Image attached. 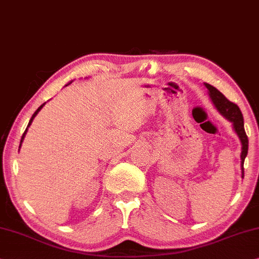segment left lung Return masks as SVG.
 Listing matches in <instances>:
<instances>
[{"instance_id": "left-lung-1", "label": "left lung", "mask_w": 259, "mask_h": 259, "mask_svg": "<svg viewBox=\"0 0 259 259\" xmlns=\"http://www.w3.org/2000/svg\"><path fill=\"white\" fill-rule=\"evenodd\" d=\"M204 85L205 88L208 89L209 97H210L213 106L217 108V111H219L224 118L228 119L230 122H232V128H234L235 133L238 136L239 140H241V144H242L241 168H242V178H244V160L246 155H248L249 140L244 130V120H243L242 112L239 110L237 105L229 102V100L224 97V95H222V93H221L216 88H213L212 85L207 84V83H204Z\"/></svg>"}]
</instances>
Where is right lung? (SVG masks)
I'll use <instances>...</instances> for the list:
<instances>
[{
	"label": "right lung",
	"instance_id": "add662e5",
	"mask_svg": "<svg viewBox=\"0 0 259 259\" xmlns=\"http://www.w3.org/2000/svg\"><path fill=\"white\" fill-rule=\"evenodd\" d=\"M71 83H72V81H70V83H69V84H71ZM44 105H46V103H44V104H42V105H40V106H39V107H38V108H37V110H36V112H35V113H33V114H32V117H31V119H30V121H29V123H28V127H29L30 125H31V122H32V120H33V118H35V117H36V115H37V113H38V112H39L40 110H42V107L44 106ZM28 127H27V128H25V131H24V133H23V136H22V139H21V142H20V148H21V145H22V142H23V140H24V137H25V134H27ZM18 151H20V149H18Z\"/></svg>",
	"mask_w": 259,
	"mask_h": 259
}]
</instances>
